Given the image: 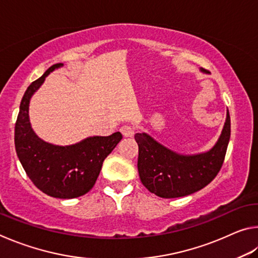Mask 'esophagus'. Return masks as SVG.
Wrapping results in <instances>:
<instances>
[{
    "label": "esophagus",
    "mask_w": 258,
    "mask_h": 258,
    "mask_svg": "<svg viewBox=\"0 0 258 258\" xmlns=\"http://www.w3.org/2000/svg\"><path fill=\"white\" fill-rule=\"evenodd\" d=\"M120 132L126 138L133 137V135H134V127H133V126H131V125H124V126H121V127H120Z\"/></svg>",
    "instance_id": "34e87169"
}]
</instances>
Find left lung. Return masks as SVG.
Returning <instances> with one entry per match:
<instances>
[{
  "instance_id": "8db88e82",
  "label": "left lung",
  "mask_w": 258,
  "mask_h": 258,
  "mask_svg": "<svg viewBox=\"0 0 258 258\" xmlns=\"http://www.w3.org/2000/svg\"><path fill=\"white\" fill-rule=\"evenodd\" d=\"M200 72L207 73L200 68ZM231 134L229 110L220 138L211 149L182 155L168 149L147 133L135 134L139 146L138 171L142 184L161 198H178L209 184L223 165Z\"/></svg>"
}]
</instances>
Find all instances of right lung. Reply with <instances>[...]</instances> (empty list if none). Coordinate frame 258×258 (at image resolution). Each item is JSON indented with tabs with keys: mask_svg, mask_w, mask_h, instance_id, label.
Masks as SVG:
<instances>
[{
	"mask_svg": "<svg viewBox=\"0 0 258 258\" xmlns=\"http://www.w3.org/2000/svg\"><path fill=\"white\" fill-rule=\"evenodd\" d=\"M62 66H51L26 90L16 121L15 146L26 174L38 189L51 197L72 199L92 189L103 160L123 137L120 132L109 137H89L71 146H55L37 137L29 120L30 99L45 77Z\"/></svg>",
	"mask_w": 258,
	"mask_h": 258,
	"instance_id": "obj_1",
	"label": "right lung"
}]
</instances>
